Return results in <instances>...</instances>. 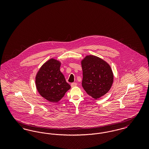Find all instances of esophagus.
Returning a JSON list of instances; mask_svg holds the SVG:
<instances>
[{
	"label": "esophagus",
	"instance_id": "1",
	"mask_svg": "<svg viewBox=\"0 0 149 149\" xmlns=\"http://www.w3.org/2000/svg\"><path fill=\"white\" fill-rule=\"evenodd\" d=\"M77 85V83H72L71 84V87H74V86H76Z\"/></svg>",
	"mask_w": 149,
	"mask_h": 149
}]
</instances>
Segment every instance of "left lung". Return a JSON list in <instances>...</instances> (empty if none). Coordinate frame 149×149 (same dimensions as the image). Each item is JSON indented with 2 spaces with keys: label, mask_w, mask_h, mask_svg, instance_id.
Listing matches in <instances>:
<instances>
[{
  "label": "left lung",
  "mask_w": 149,
  "mask_h": 149,
  "mask_svg": "<svg viewBox=\"0 0 149 149\" xmlns=\"http://www.w3.org/2000/svg\"><path fill=\"white\" fill-rule=\"evenodd\" d=\"M82 86L86 93L98 99L108 92L113 81V74L110 66L98 57L89 55L81 62Z\"/></svg>",
  "instance_id": "8db88e82"
}]
</instances>
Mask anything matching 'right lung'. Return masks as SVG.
<instances>
[{
	"label": "right lung",
	"instance_id": "1",
	"mask_svg": "<svg viewBox=\"0 0 149 149\" xmlns=\"http://www.w3.org/2000/svg\"><path fill=\"white\" fill-rule=\"evenodd\" d=\"M60 65L56 60L50 59L41 66L36 77L38 92L51 102H57L62 99L71 88L60 70Z\"/></svg>",
	"mask_w": 149,
	"mask_h": 149
}]
</instances>
